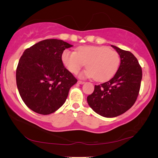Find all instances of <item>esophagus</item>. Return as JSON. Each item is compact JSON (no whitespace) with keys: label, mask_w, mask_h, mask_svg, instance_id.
I'll use <instances>...</instances> for the list:
<instances>
[{"label":"esophagus","mask_w":158,"mask_h":158,"mask_svg":"<svg viewBox=\"0 0 158 158\" xmlns=\"http://www.w3.org/2000/svg\"><path fill=\"white\" fill-rule=\"evenodd\" d=\"M77 83H78V84H84V83H85V82L82 81H77Z\"/></svg>","instance_id":"1"}]
</instances>
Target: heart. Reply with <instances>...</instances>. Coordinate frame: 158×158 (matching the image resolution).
I'll return each mask as SVG.
<instances>
[{
    "mask_svg": "<svg viewBox=\"0 0 158 158\" xmlns=\"http://www.w3.org/2000/svg\"><path fill=\"white\" fill-rule=\"evenodd\" d=\"M62 60L67 69L77 74L85 65L87 70L80 74L82 78L91 77L99 82L107 81L114 77L120 66V56L116 51L105 47L85 46L77 52L64 51Z\"/></svg>",
    "mask_w": 158,
    "mask_h": 158,
    "instance_id": "1",
    "label": "heart"
}]
</instances>
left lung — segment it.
Returning a JSON list of instances; mask_svg holds the SVG:
<instances>
[{
	"mask_svg": "<svg viewBox=\"0 0 158 158\" xmlns=\"http://www.w3.org/2000/svg\"><path fill=\"white\" fill-rule=\"evenodd\" d=\"M121 58L115 75L101 85L87 97L90 107L99 115L107 118L124 114L134 105L139 95L142 77V68L137 58L129 51L111 45Z\"/></svg>",
	"mask_w": 158,
	"mask_h": 158,
	"instance_id": "obj_1",
	"label": "left lung"
}]
</instances>
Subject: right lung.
<instances>
[{
    "mask_svg": "<svg viewBox=\"0 0 158 158\" xmlns=\"http://www.w3.org/2000/svg\"><path fill=\"white\" fill-rule=\"evenodd\" d=\"M73 47L51 39L24 51L16 68V85L26 105L36 113L47 115L60 109L77 79L63 65L62 55Z\"/></svg>",
    "mask_w": 158,
    "mask_h": 158,
    "instance_id": "obj_1",
    "label": "right lung"
}]
</instances>
